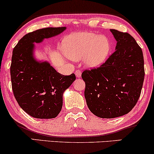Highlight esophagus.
Instances as JSON below:
<instances>
[{"instance_id": "esophagus-1", "label": "esophagus", "mask_w": 154, "mask_h": 154, "mask_svg": "<svg viewBox=\"0 0 154 154\" xmlns=\"http://www.w3.org/2000/svg\"><path fill=\"white\" fill-rule=\"evenodd\" d=\"M81 75H82V73H81V71L80 70H76L75 71V75L77 77H81Z\"/></svg>"}]
</instances>
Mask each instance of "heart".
<instances>
[{
  "mask_svg": "<svg viewBox=\"0 0 154 154\" xmlns=\"http://www.w3.org/2000/svg\"><path fill=\"white\" fill-rule=\"evenodd\" d=\"M66 54L75 60L84 59L88 66L95 68L103 64L110 51L107 38L91 32L72 33L63 40Z\"/></svg>",
  "mask_w": 154,
  "mask_h": 154,
  "instance_id": "1",
  "label": "heart"
}]
</instances>
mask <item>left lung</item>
<instances>
[{
	"label": "left lung",
	"mask_w": 154,
	"mask_h": 154,
	"mask_svg": "<svg viewBox=\"0 0 154 154\" xmlns=\"http://www.w3.org/2000/svg\"><path fill=\"white\" fill-rule=\"evenodd\" d=\"M116 40L115 51L99 67L85 70V98L90 111L112 119L130 112L137 103L145 70L141 48L129 33L110 29Z\"/></svg>",
	"instance_id": "1"
}]
</instances>
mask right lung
<instances>
[{"label": "right lung", "instance_id": "right-lung-1", "mask_svg": "<svg viewBox=\"0 0 154 154\" xmlns=\"http://www.w3.org/2000/svg\"><path fill=\"white\" fill-rule=\"evenodd\" d=\"M62 27H48L24 35L14 47L11 64L14 95L26 114L38 119L58 116L63 105V93L75 80V74L61 75L47 61L34 58L35 43L61 34Z\"/></svg>", "mask_w": 154, "mask_h": 154}]
</instances>
